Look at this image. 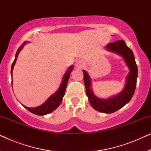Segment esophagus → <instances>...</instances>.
<instances>
[{
	"label": "esophagus",
	"mask_w": 151,
	"mask_h": 151,
	"mask_svg": "<svg viewBox=\"0 0 151 151\" xmlns=\"http://www.w3.org/2000/svg\"><path fill=\"white\" fill-rule=\"evenodd\" d=\"M76 65H77V67H84V63L82 60H78L76 62Z\"/></svg>",
	"instance_id": "1"
}]
</instances>
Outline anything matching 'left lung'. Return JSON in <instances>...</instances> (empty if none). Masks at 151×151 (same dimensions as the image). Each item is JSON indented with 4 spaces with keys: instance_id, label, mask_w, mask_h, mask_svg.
I'll use <instances>...</instances> for the list:
<instances>
[{
    "instance_id": "obj_1",
    "label": "left lung",
    "mask_w": 151,
    "mask_h": 151,
    "mask_svg": "<svg viewBox=\"0 0 151 151\" xmlns=\"http://www.w3.org/2000/svg\"><path fill=\"white\" fill-rule=\"evenodd\" d=\"M106 51L120 55L129 67V72L126 78V83L122 91L116 96L109 98H100L94 93L92 89V80L85 70L84 73V82L86 88V94L91 106L95 110L104 113L115 112L125 106L131 100L135 92L137 78V67L133 51L129 48L123 40L109 43L105 47Z\"/></svg>"
}]
</instances>
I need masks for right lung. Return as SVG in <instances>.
<instances>
[{
  "label": "right lung",
  "instance_id": "add662e5",
  "mask_svg": "<svg viewBox=\"0 0 151 151\" xmlns=\"http://www.w3.org/2000/svg\"><path fill=\"white\" fill-rule=\"evenodd\" d=\"M27 43V41H25V42H24L23 44H22L19 48H18L17 52L16 53L15 59H14V63H12V69H11L12 80V82H13L12 71H13L14 67V65H15L16 60H17L18 55L19 54L20 51L22 50V48H23L24 45H25ZM73 69V65L70 66V67L68 68L67 71L65 72V74H64L63 80H62L61 84L59 86L58 89L56 91V92H55V93L51 95V96L49 97V98L47 99V100L45 101L42 104H41L40 106H38L37 107H34V108H29V107L25 106L22 104V106H23L26 109H27L29 111H30L31 113L38 115H45L49 114V113H50L52 112V111L55 110V109L60 106V104L62 101H63V98L64 96H65L68 81H69L70 75H71V73Z\"/></svg>",
  "mask_w": 151,
  "mask_h": 151
}]
</instances>
